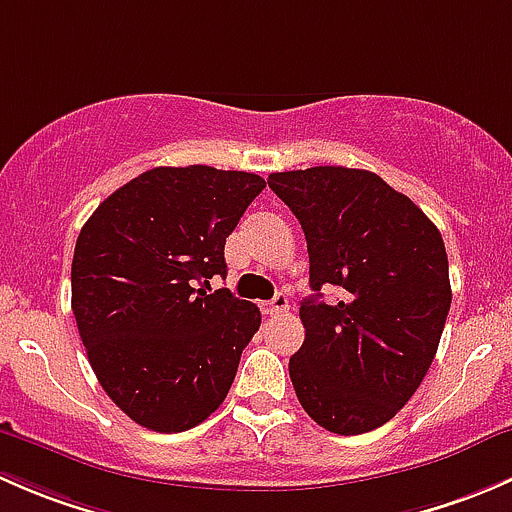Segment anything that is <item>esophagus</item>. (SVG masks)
I'll return each mask as SVG.
<instances>
[{
  "label": "esophagus",
  "instance_id": "obj_1",
  "mask_svg": "<svg viewBox=\"0 0 512 512\" xmlns=\"http://www.w3.org/2000/svg\"><path fill=\"white\" fill-rule=\"evenodd\" d=\"M289 309V299H287V294H275V299H272V302H265L262 304V312L265 314H285Z\"/></svg>",
  "mask_w": 512,
  "mask_h": 512
}]
</instances>
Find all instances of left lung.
<instances>
[{
	"mask_svg": "<svg viewBox=\"0 0 512 512\" xmlns=\"http://www.w3.org/2000/svg\"><path fill=\"white\" fill-rule=\"evenodd\" d=\"M307 237L304 344L289 359L299 404L339 436L374 431L421 386L451 309L438 227L371 170L317 165L272 173ZM343 289L337 305L318 289Z\"/></svg>",
	"mask_w": 512,
	"mask_h": 512,
	"instance_id": "left-lung-1",
	"label": "left lung"
}]
</instances>
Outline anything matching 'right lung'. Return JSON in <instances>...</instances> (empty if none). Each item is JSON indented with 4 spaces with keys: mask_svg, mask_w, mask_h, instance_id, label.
Here are the masks:
<instances>
[{
    "mask_svg": "<svg viewBox=\"0 0 512 512\" xmlns=\"http://www.w3.org/2000/svg\"><path fill=\"white\" fill-rule=\"evenodd\" d=\"M262 188L245 170L160 165L108 195L81 227L76 327L103 391L143 428L188 431L230 391L260 309L203 285L227 275L225 237Z\"/></svg>",
    "mask_w": 512,
    "mask_h": 512,
    "instance_id": "obj_1",
    "label": "right lung"
}]
</instances>
